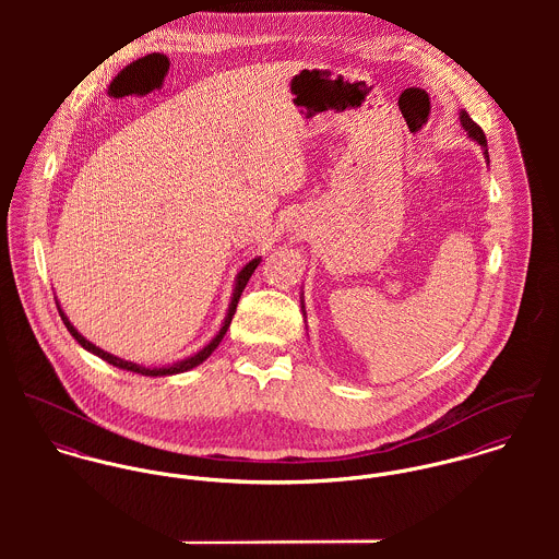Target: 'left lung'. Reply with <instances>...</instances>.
<instances>
[{
    "label": "left lung",
    "mask_w": 559,
    "mask_h": 559,
    "mask_svg": "<svg viewBox=\"0 0 559 559\" xmlns=\"http://www.w3.org/2000/svg\"><path fill=\"white\" fill-rule=\"evenodd\" d=\"M461 122H463L465 131H467V133L478 142L479 146H484V155H486V159H488V151H486V135H484L481 127H479L478 122H474V120H472V116H469L467 111H461Z\"/></svg>",
    "instance_id": "8db88e82"
}]
</instances>
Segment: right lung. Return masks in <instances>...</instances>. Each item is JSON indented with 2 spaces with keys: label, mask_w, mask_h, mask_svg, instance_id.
I'll return each instance as SVG.
<instances>
[{
  "label": "right lung",
  "mask_w": 559,
  "mask_h": 559,
  "mask_svg": "<svg viewBox=\"0 0 559 559\" xmlns=\"http://www.w3.org/2000/svg\"><path fill=\"white\" fill-rule=\"evenodd\" d=\"M258 258L255 260H251L249 264H245L242 266V271L239 273V280H237V288H235V295H233V304H230V310H228V317H226V322H224V326L219 329V333L213 337V342L209 344V346H204L198 355H193V357H189V359H185V361H178V364H174V366H167V368H144V366H138V364H133V361H124V359H120V357H114V355H109V353H105V350H100L98 346H94L92 342H87L83 335H81L80 331L71 324V320L64 317V312L60 310V317H62V322L67 324V329L71 331V335L80 342L81 346L85 348V350H90V353H94V355H98L100 359H105L107 364H111V366H116V368H122V370H129V372H138V374H144V377H167V374H178V372H187V370H191V368H195V366H200L217 346H219V342L224 340V335H226V331H228V326H230V322H233V317H235V312H237V304H239L240 295H242V290H245V286H247V282H249V277H251V273L255 271V266H258Z\"/></svg>",
  "instance_id": "right-lung-1"
}]
</instances>
